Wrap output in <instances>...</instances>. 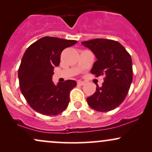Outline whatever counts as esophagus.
<instances>
[{
  "label": "esophagus",
  "instance_id": "34e87169",
  "mask_svg": "<svg viewBox=\"0 0 152 152\" xmlns=\"http://www.w3.org/2000/svg\"><path fill=\"white\" fill-rule=\"evenodd\" d=\"M77 84L79 85V86H83V85L85 84V82L84 81H78Z\"/></svg>",
  "mask_w": 152,
  "mask_h": 152
}]
</instances>
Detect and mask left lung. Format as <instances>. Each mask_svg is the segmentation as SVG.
Listing matches in <instances>:
<instances>
[{
  "mask_svg": "<svg viewBox=\"0 0 152 152\" xmlns=\"http://www.w3.org/2000/svg\"><path fill=\"white\" fill-rule=\"evenodd\" d=\"M81 43L97 58L91 73L106 76L102 86H97L95 93L87 98V103L101 112L116 109L124 101L133 79L131 56L121 43L113 40L95 38Z\"/></svg>",
  "mask_w": 152,
  "mask_h": 152,
  "instance_id": "1",
  "label": "left lung"
}]
</instances>
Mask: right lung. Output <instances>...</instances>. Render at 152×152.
<instances>
[{
  "label": "right lung",
  "mask_w": 152,
  "mask_h": 152,
  "mask_svg": "<svg viewBox=\"0 0 152 152\" xmlns=\"http://www.w3.org/2000/svg\"><path fill=\"white\" fill-rule=\"evenodd\" d=\"M74 40L45 36L26 50L18 69L21 93L33 109L46 116H55L69 105V94L76 86L74 80L55 85L54 67L60 64L63 50L76 44Z\"/></svg>",
  "instance_id": "right-lung-1"
}]
</instances>
